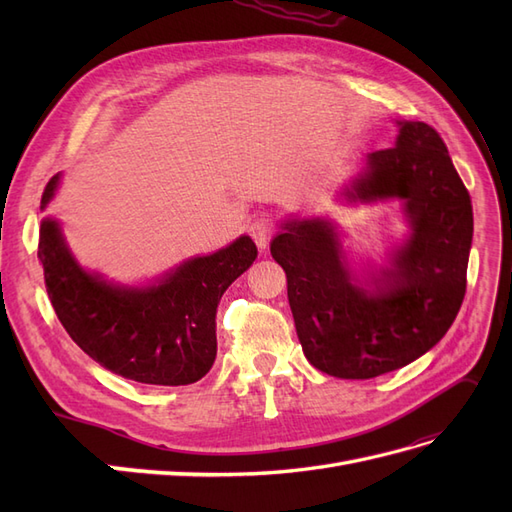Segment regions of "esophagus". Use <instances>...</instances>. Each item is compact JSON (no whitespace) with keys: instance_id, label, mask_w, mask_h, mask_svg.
Segmentation results:
<instances>
[{"instance_id":"esophagus-1","label":"esophagus","mask_w":512,"mask_h":512,"mask_svg":"<svg viewBox=\"0 0 512 512\" xmlns=\"http://www.w3.org/2000/svg\"><path fill=\"white\" fill-rule=\"evenodd\" d=\"M273 232H275V224L269 218H256L250 224V235L260 250H265V247L269 245V239L273 237Z\"/></svg>"}]
</instances>
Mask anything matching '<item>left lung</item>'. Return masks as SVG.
<instances>
[{"mask_svg":"<svg viewBox=\"0 0 512 512\" xmlns=\"http://www.w3.org/2000/svg\"><path fill=\"white\" fill-rule=\"evenodd\" d=\"M397 126L395 147L369 153L346 190L363 203L404 200L410 239L374 290L356 284L327 220H288L271 243L307 361L335 378L367 380L416 361L451 329L466 297L470 194L436 130L423 121Z\"/></svg>","mask_w":512,"mask_h":512,"instance_id":"left-lung-1","label":"left lung"}]
</instances>
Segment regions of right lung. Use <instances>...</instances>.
Here are the masks:
<instances>
[{
	"label": "right lung",
	"instance_id": "right-lung-1",
	"mask_svg": "<svg viewBox=\"0 0 512 512\" xmlns=\"http://www.w3.org/2000/svg\"><path fill=\"white\" fill-rule=\"evenodd\" d=\"M59 175L42 194L51 203ZM258 250L239 237L198 256L151 286H115L87 273L70 254L55 220L40 224L38 258L59 322L91 359L134 382L181 386L203 378L218 352L215 312L226 288L250 269Z\"/></svg>",
	"mask_w": 512,
	"mask_h": 512
}]
</instances>
